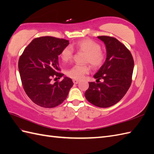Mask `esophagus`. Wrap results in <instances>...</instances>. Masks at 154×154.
Segmentation results:
<instances>
[{
    "label": "esophagus",
    "mask_w": 154,
    "mask_h": 154,
    "mask_svg": "<svg viewBox=\"0 0 154 154\" xmlns=\"http://www.w3.org/2000/svg\"><path fill=\"white\" fill-rule=\"evenodd\" d=\"M73 82L74 84H78L79 82V81L78 80H77V79H73Z\"/></svg>",
    "instance_id": "obj_1"
}]
</instances>
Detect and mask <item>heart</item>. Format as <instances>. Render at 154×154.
Instances as JSON below:
<instances>
[{"label":"heart","instance_id":"1","mask_svg":"<svg viewBox=\"0 0 154 154\" xmlns=\"http://www.w3.org/2000/svg\"><path fill=\"white\" fill-rule=\"evenodd\" d=\"M76 50L79 53H85V63H90L94 68L103 65L106 55L101 49V46L97 42L91 39H84L79 41L75 45ZM73 51L72 47L67 46L63 49L60 53V58L63 62L70 61L73 58ZM90 71L88 65H75L68 71V75L75 79H81Z\"/></svg>","mask_w":154,"mask_h":154}]
</instances>
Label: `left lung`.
Here are the masks:
<instances>
[{"label": "left lung", "mask_w": 154, "mask_h": 154, "mask_svg": "<svg viewBox=\"0 0 154 154\" xmlns=\"http://www.w3.org/2000/svg\"><path fill=\"white\" fill-rule=\"evenodd\" d=\"M107 49V58L94 77L97 82H89L85 97L90 103L101 108L115 105L128 92L132 81L134 61L129 50L115 38L100 36ZM100 79H103L102 83Z\"/></svg>", "instance_id": "left-lung-1"}]
</instances>
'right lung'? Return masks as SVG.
I'll use <instances>...</instances> for the list:
<instances>
[{
    "label": "right lung",
    "instance_id": "right-lung-1",
    "mask_svg": "<svg viewBox=\"0 0 154 154\" xmlns=\"http://www.w3.org/2000/svg\"><path fill=\"white\" fill-rule=\"evenodd\" d=\"M69 43L67 39L52 36L36 38L19 59L23 89L30 99L40 107L53 108L60 105L73 85L72 80L67 77L54 84L51 82L52 78L60 79L64 75L59 72L58 55Z\"/></svg>",
    "mask_w": 154,
    "mask_h": 154
}]
</instances>
